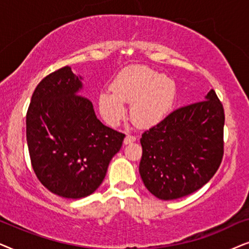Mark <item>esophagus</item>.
Masks as SVG:
<instances>
[{"instance_id":"1","label":"esophagus","mask_w":249,"mask_h":249,"mask_svg":"<svg viewBox=\"0 0 249 249\" xmlns=\"http://www.w3.org/2000/svg\"><path fill=\"white\" fill-rule=\"evenodd\" d=\"M135 140H137V138H135L134 135L126 134V137H125V139H124V143L128 144V143H131V142H134Z\"/></svg>"}]
</instances>
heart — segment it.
<instances>
[{
    "mask_svg": "<svg viewBox=\"0 0 249 249\" xmlns=\"http://www.w3.org/2000/svg\"><path fill=\"white\" fill-rule=\"evenodd\" d=\"M177 99V84L147 66L124 68L111 83V91L99 95V108L106 122L118 124L125 116L124 102H132L131 116L142 127H151L167 117Z\"/></svg>",
    "mask_w": 249,
    "mask_h": 249,
    "instance_id": "heart-1",
    "label": "heart"
}]
</instances>
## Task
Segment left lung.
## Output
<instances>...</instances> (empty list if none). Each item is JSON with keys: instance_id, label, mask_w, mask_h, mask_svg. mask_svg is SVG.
Masks as SVG:
<instances>
[{"instance_id": "obj_1", "label": "left lung", "mask_w": 249, "mask_h": 249, "mask_svg": "<svg viewBox=\"0 0 249 249\" xmlns=\"http://www.w3.org/2000/svg\"><path fill=\"white\" fill-rule=\"evenodd\" d=\"M224 110L214 90L171 112L140 139L141 178L155 197L173 200L213 178L223 157Z\"/></svg>"}]
</instances>
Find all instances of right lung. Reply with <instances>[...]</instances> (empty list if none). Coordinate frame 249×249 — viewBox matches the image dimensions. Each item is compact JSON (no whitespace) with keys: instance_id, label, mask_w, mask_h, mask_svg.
<instances>
[{"instance_id":"right-lung-1","label":"right lung","mask_w":249,"mask_h":249,"mask_svg":"<svg viewBox=\"0 0 249 249\" xmlns=\"http://www.w3.org/2000/svg\"><path fill=\"white\" fill-rule=\"evenodd\" d=\"M82 89L71 67L58 69L36 86L26 116L36 177L52 194L71 199L97 190L125 138L99 121Z\"/></svg>"}]
</instances>
